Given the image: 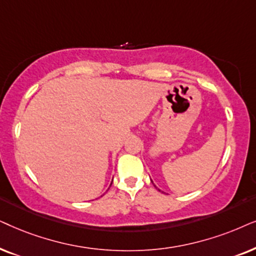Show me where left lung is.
I'll return each instance as SVG.
<instances>
[{
	"label": "left lung",
	"mask_w": 256,
	"mask_h": 256,
	"mask_svg": "<svg viewBox=\"0 0 256 256\" xmlns=\"http://www.w3.org/2000/svg\"><path fill=\"white\" fill-rule=\"evenodd\" d=\"M151 182H152V180H151ZM152 184H153V182H152Z\"/></svg>",
	"instance_id": "left-lung-1"
}]
</instances>
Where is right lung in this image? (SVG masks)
<instances>
[{
  "label": "right lung",
  "instance_id": "add662e5",
  "mask_svg": "<svg viewBox=\"0 0 256 256\" xmlns=\"http://www.w3.org/2000/svg\"><path fill=\"white\" fill-rule=\"evenodd\" d=\"M111 184H112V182H111Z\"/></svg>",
  "mask_w": 256,
  "mask_h": 256
}]
</instances>
